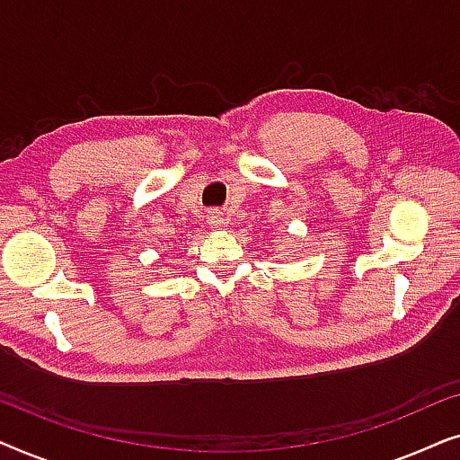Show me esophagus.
I'll list each match as a JSON object with an SVG mask.
<instances>
[{
    "mask_svg": "<svg viewBox=\"0 0 460 460\" xmlns=\"http://www.w3.org/2000/svg\"><path fill=\"white\" fill-rule=\"evenodd\" d=\"M211 219H213V226L222 224V216H217V213H216V216H211Z\"/></svg>",
    "mask_w": 460,
    "mask_h": 460,
    "instance_id": "esophagus-1",
    "label": "esophagus"
}]
</instances>
